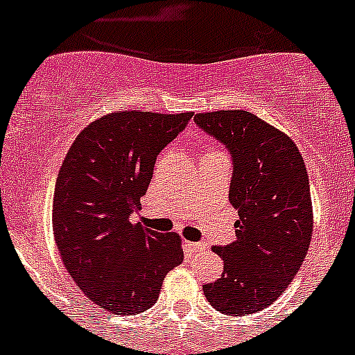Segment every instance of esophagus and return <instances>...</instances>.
I'll list each match as a JSON object with an SVG mask.
<instances>
[{
    "mask_svg": "<svg viewBox=\"0 0 355 355\" xmlns=\"http://www.w3.org/2000/svg\"><path fill=\"white\" fill-rule=\"evenodd\" d=\"M187 249L192 250V252H205V250H208V245L202 241H187Z\"/></svg>",
    "mask_w": 355,
    "mask_h": 355,
    "instance_id": "esophagus-1",
    "label": "esophagus"
}]
</instances>
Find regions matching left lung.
Segmentation results:
<instances>
[{
    "mask_svg": "<svg viewBox=\"0 0 355 355\" xmlns=\"http://www.w3.org/2000/svg\"><path fill=\"white\" fill-rule=\"evenodd\" d=\"M193 119L233 156L229 200L240 215L236 241L213 245L224 272L202 290L216 311L252 315L286 290L311 243L313 205L304 158L284 131L245 110Z\"/></svg>",
    "mask_w": 355,
    "mask_h": 355,
    "instance_id": "8db88e82",
    "label": "left lung"
}]
</instances>
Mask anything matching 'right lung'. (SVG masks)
<instances>
[{
    "label": "right lung",
    "instance_id": "add662e5",
    "mask_svg": "<svg viewBox=\"0 0 355 355\" xmlns=\"http://www.w3.org/2000/svg\"><path fill=\"white\" fill-rule=\"evenodd\" d=\"M192 112L122 110L83 128L65 155L53 196V234L64 266L87 299L112 315L155 306L163 279L183 263L178 233L131 222L159 150Z\"/></svg>",
    "mask_w": 355,
    "mask_h": 355
}]
</instances>
